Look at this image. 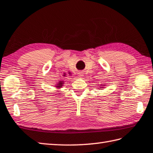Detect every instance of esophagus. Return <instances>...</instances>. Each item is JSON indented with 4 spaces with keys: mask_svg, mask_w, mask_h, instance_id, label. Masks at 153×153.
<instances>
[{
    "mask_svg": "<svg viewBox=\"0 0 153 153\" xmlns=\"http://www.w3.org/2000/svg\"><path fill=\"white\" fill-rule=\"evenodd\" d=\"M81 74H82V73H81ZM79 76H82V74H79Z\"/></svg>",
    "mask_w": 153,
    "mask_h": 153,
    "instance_id": "esophagus-1",
    "label": "esophagus"
}]
</instances>
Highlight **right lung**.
I'll return each mask as SVG.
<instances>
[{
  "label": "right lung",
  "instance_id": "obj_1",
  "mask_svg": "<svg viewBox=\"0 0 153 153\" xmlns=\"http://www.w3.org/2000/svg\"><path fill=\"white\" fill-rule=\"evenodd\" d=\"M63 84V82H61V81H60V82H59V84L57 85L58 86H56V87H58V88H60L61 86H63V85H62V84Z\"/></svg>",
  "mask_w": 153,
  "mask_h": 153
}]
</instances>
